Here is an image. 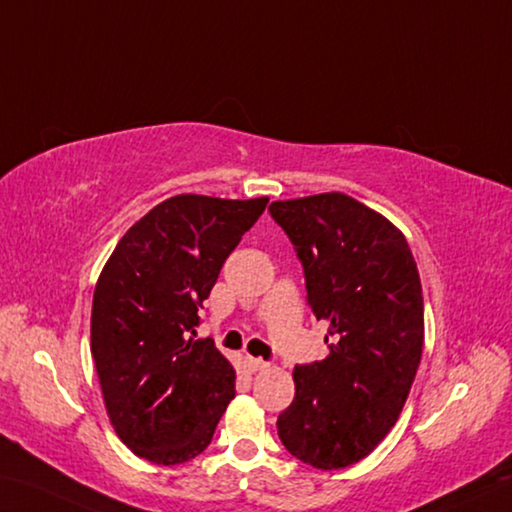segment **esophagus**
I'll list each match as a JSON object with an SVG mask.
<instances>
[{
	"label": "esophagus",
	"mask_w": 512,
	"mask_h": 512,
	"mask_svg": "<svg viewBox=\"0 0 512 512\" xmlns=\"http://www.w3.org/2000/svg\"><path fill=\"white\" fill-rule=\"evenodd\" d=\"M245 364H247V369L254 371V373L267 369V362H263L261 357H245Z\"/></svg>",
	"instance_id": "esophagus-1"
}]
</instances>
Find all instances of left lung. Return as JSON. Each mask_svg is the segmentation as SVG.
Wrapping results in <instances>:
<instances>
[{"label": "left lung", "instance_id": "1", "mask_svg": "<svg viewBox=\"0 0 512 512\" xmlns=\"http://www.w3.org/2000/svg\"><path fill=\"white\" fill-rule=\"evenodd\" d=\"M306 272L308 303L328 321L326 360L294 366V400L276 420L292 456L317 470L362 461L396 425L425 342V306L409 242L344 193L270 204Z\"/></svg>", "mask_w": 512, "mask_h": 512}]
</instances>
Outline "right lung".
<instances>
[{"mask_svg": "<svg viewBox=\"0 0 512 512\" xmlns=\"http://www.w3.org/2000/svg\"><path fill=\"white\" fill-rule=\"evenodd\" d=\"M270 197H168L123 233L96 281L92 355L116 436L155 465L209 447L236 396V371L197 308Z\"/></svg>", "mask_w": 512, "mask_h": 512, "instance_id": "right-lung-1", "label": "right lung"}]
</instances>
